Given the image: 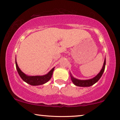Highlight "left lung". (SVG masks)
Wrapping results in <instances>:
<instances>
[{"label":"left lung","instance_id":"1","mask_svg":"<svg viewBox=\"0 0 120 120\" xmlns=\"http://www.w3.org/2000/svg\"><path fill=\"white\" fill-rule=\"evenodd\" d=\"M105 64H106V60L105 59L104 64H103L102 69H101V71H100V73L98 74L96 76H95L94 78H93L90 80H80L76 79L73 78V76H71L72 81H73V82L75 85H76V86H80V87H90V86H92L93 85H94V83H96L100 79V78H101V76H102L103 72H104L105 70Z\"/></svg>","mask_w":120,"mask_h":120}]
</instances>
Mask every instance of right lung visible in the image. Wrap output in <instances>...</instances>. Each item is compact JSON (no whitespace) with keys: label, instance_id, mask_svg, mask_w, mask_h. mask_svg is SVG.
I'll list each match as a JSON object with an SVG mask.
<instances>
[{"label":"right lung","instance_id":"add662e5","mask_svg":"<svg viewBox=\"0 0 120 120\" xmlns=\"http://www.w3.org/2000/svg\"><path fill=\"white\" fill-rule=\"evenodd\" d=\"M16 63V69H17V72L19 73V74L22 79L24 81H25L26 82H27L28 84L30 85H33V86H37V85H42L47 82V81H49L50 80V79L51 78L52 74H53V71L54 70V68H52L50 71L49 72V73H47V74L43 76H27L26 74L23 73V72L20 70V69L19 68V67H18L17 62L16 60L15 61Z\"/></svg>","mask_w":120,"mask_h":120}]
</instances>
